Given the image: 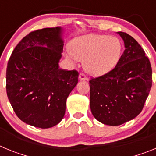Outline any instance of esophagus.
I'll use <instances>...</instances> for the list:
<instances>
[{
    "mask_svg": "<svg viewBox=\"0 0 156 156\" xmlns=\"http://www.w3.org/2000/svg\"><path fill=\"white\" fill-rule=\"evenodd\" d=\"M79 79H80V80H86L87 77L83 73H80Z\"/></svg>",
    "mask_w": 156,
    "mask_h": 156,
    "instance_id": "esophagus-1",
    "label": "esophagus"
}]
</instances>
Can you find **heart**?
<instances>
[{"mask_svg": "<svg viewBox=\"0 0 156 156\" xmlns=\"http://www.w3.org/2000/svg\"><path fill=\"white\" fill-rule=\"evenodd\" d=\"M122 49V44L116 37L90 34L73 40L66 58L71 62L84 61L85 71L90 76H100L115 68Z\"/></svg>", "mask_w": 156, "mask_h": 156, "instance_id": "b5f03b06", "label": "heart"}]
</instances>
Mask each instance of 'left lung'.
<instances>
[{"label":"left lung","instance_id":"8db88e82","mask_svg":"<svg viewBox=\"0 0 156 156\" xmlns=\"http://www.w3.org/2000/svg\"><path fill=\"white\" fill-rule=\"evenodd\" d=\"M117 34L125 46L119 61L108 73L89 81L92 114L108 126H119L138 115L152 83L151 64L143 48L129 34Z\"/></svg>","mask_w":156,"mask_h":156}]
</instances>
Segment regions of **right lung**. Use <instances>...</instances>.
<instances>
[{"mask_svg": "<svg viewBox=\"0 0 156 156\" xmlns=\"http://www.w3.org/2000/svg\"><path fill=\"white\" fill-rule=\"evenodd\" d=\"M62 28L31 32L8 60L6 90L16 115L27 124L46 129L61 122L66 99L78 83L76 70L59 69Z\"/></svg>", "mask_w": 156, "mask_h": 156, "instance_id": "obj_1", "label": "right lung"}]
</instances>
